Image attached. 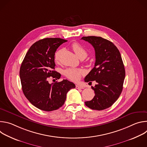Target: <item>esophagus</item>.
Masks as SVG:
<instances>
[{"mask_svg":"<svg viewBox=\"0 0 147 147\" xmlns=\"http://www.w3.org/2000/svg\"><path fill=\"white\" fill-rule=\"evenodd\" d=\"M76 87L77 89H83V88H84L83 87L80 86H78V85H76Z\"/></svg>","mask_w":147,"mask_h":147,"instance_id":"1","label":"esophagus"}]
</instances>
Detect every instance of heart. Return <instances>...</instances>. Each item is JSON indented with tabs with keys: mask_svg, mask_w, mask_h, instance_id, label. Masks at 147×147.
I'll use <instances>...</instances> for the list:
<instances>
[{
	"mask_svg": "<svg viewBox=\"0 0 147 147\" xmlns=\"http://www.w3.org/2000/svg\"><path fill=\"white\" fill-rule=\"evenodd\" d=\"M71 48L76 55L80 58L84 59L87 56V51L84 48L81 44L78 42H74L71 45ZM60 53V51H57L54 55V60L55 62H57L59 59V56ZM84 71L80 69L77 68H68L64 71L65 76L69 79L73 81H78L81 75L83 74Z\"/></svg>",
	"mask_w": 147,
	"mask_h": 147,
	"instance_id": "obj_1",
	"label": "heart"
}]
</instances>
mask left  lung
<instances>
[{
    "label": "left lung",
    "mask_w": 147,
    "mask_h": 147,
    "mask_svg": "<svg viewBox=\"0 0 147 147\" xmlns=\"http://www.w3.org/2000/svg\"><path fill=\"white\" fill-rule=\"evenodd\" d=\"M81 39L91 44L95 52L94 67L84 79L86 82H97L92 87L95 96L85 104L93 110H104L111 107L121 93L125 78L123 62L119 51L112 42L95 36H83Z\"/></svg>",
    "instance_id": "8db88e82"
}]
</instances>
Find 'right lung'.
<instances>
[{
	"instance_id": "1",
	"label": "right lung",
	"mask_w": 147,
	"mask_h": 147,
	"mask_svg": "<svg viewBox=\"0 0 147 147\" xmlns=\"http://www.w3.org/2000/svg\"><path fill=\"white\" fill-rule=\"evenodd\" d=\"M67 40L59 38H47L35 42L29 49L20 69L23 92L36 108L44 111H52L61 107L67 92L76 87L67 80L49 84L50 77L56 80L60 74L55 71L54 55L58 47Z\"/></svg>"
}]
</instances>
